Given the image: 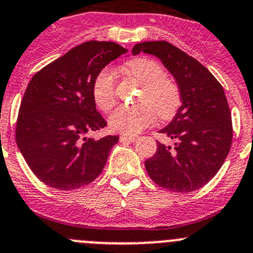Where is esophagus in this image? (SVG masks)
Instances as JSON below:
<instances>
[{
    "label": "esophagus",
    "instance_id": "1",
    "mask_svg": "<svg viewBox=\"0 0 253 253\" xmlns=\"http://www.w3.org/2000/svg\"><path fill=\"white\" fill-rule=\"evenodd\" d=\"M121 141H131V142H135V141L138 140V137L136 136H128V135H121L120 136Z\"/></svg>",
    "mask_w": 253,
    "mask_h": 253
}]
</instances>
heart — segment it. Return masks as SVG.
Segmentation results:
<instances>
[{
  "mask_svg": "<svg viewBox=\"0 0 253 253\" xmlns=\"http://www.w3.org/2000/svg\"><path fill=\"white\" fill-rule=\"evenodd\" d=\"M125 69L141 84L136 106H121L108 117L111 129L125 135H135L150 126L154 112L161 120H168L180 106V92L171 79L166 78L165 70L159 61L149 58L129 60ZM93 101L99 110L107 112L116 102L115 76L104 69L95 77L92 87Z\"/></svg>",
  "mask_w": 253,
  "mask_h": 253,
  "instance_id": "heart-1",
  "label": "heart"
}]
</instances>
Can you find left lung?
<instances>
[{"instance_id": "1", "label": "left lung", "mask_w": 253, "mask_h": 253, "mask_svg": "<svg viewBox=\"0 0 253 253\" xmlns=\"http://www.w3.org/2000/svg\"><path fill=\"white\" fill-rule=\"evenodd\" d=\"M160 59L176 81L181 106L160 129L175 140L174 146L158 143L145 168L155 183L175 193L206 185L226 160L232 143L231 111L219 82L197 59L168 42H143L132 54Z\"/></svg>"}]
</instances>
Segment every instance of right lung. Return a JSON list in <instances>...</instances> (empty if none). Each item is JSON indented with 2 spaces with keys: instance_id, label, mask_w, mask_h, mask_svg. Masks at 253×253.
<instances>
[{
  "instance_id": "add662e5",
  "label": "right lung",
  "mask_w": 253,
  "mask_h": 253,
  "mask_svg": "<svg viewBox=\"0 0 253 253\" xmlns=\"http://www.w3.org/2000/svg\"><path fill=\"white\" fill-rule=\"evenodd\" d=\"M112 42H87L38 72L20 106L16 142L34 174L46 185L73 190L103 170L118 136L85 137L107 125L92 87L107 64L126 54Z\"/></svg>"
}]
</instances>
